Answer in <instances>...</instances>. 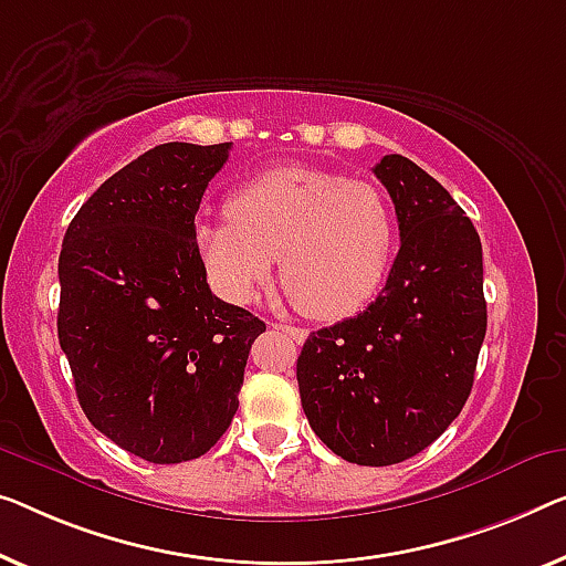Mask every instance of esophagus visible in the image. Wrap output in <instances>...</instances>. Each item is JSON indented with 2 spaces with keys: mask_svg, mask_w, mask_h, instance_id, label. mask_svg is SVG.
<instances>
[{
  "mask_svg": "<svg viewBox=\"0 0 566 566\" xmlns=\"http://www.w3.org/2000/svg\"><path fill=\"white\" fill-rule=\"evenodd\" d=\"M274 331H282L284 335H290L294 343H305L307 331H302V327H294V325H272Z\"/></svg>",
  "mask_w": 566,
  "mask_h": 566,
  "instance_id": "1",
  "label": "esophagus"
}]
</instances>
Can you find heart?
I'll use <instances>...</instances> for the list:
<instances>
[{
  "mask_svg": "<svg viewBox=\"0 0 566 566\" xmlns=\"http://www.w3.org/2000/svg\"><path fill=\"white\" fill-rule=\"evenodd\" d=\"M223 221L200 223L196 249L223 300L249 305L272 280L315 319L353 315L389 269L396 226L389 198L366 180L305 165L274 167L226 200Z\"/></svg>",
  "mask_w": 566,
  "mask_h": 566,
  "instance_id": "obj_1",
  "label": "heart"
}]
</instances>
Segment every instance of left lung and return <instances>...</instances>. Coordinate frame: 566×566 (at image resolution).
<instances>
[{
    "mask_svg": "<svg viewBox=\"0 0 566 566\" xmlns=\"http://www.w3.org/2000/svg\"><path fill=\"white\" fill-rule=\"evenodd\" d=\"M401 249L376 302L312 333L297 358L307 421L337 458L384 468L415 458L465 407L488 327L483 247L432 175L386 155Z\"/></svg>",
    "mask_w": 566,
    "mask_h": 566,
    "instance_id": "1",
    "label": "left lung"
}]
</instances>
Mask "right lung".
I'll use <instances>...</instances> for the list:
<instances>
[{
    "instance_id": "add662e5",
    "label": "right lung",
    "mask_w": 566,
    "mask_h": 566,
    "mask_svg": "<svg viewBox=\"0 0 566 566\" xmlns=\"http://www.w3.org/2000/svg\"><path fill=\"white\" fill-rule=\"evenodd\" d=\"M231 142H167L108 177L67 226L57 340L83 415L157 465L196 460L239 409L266 325L210 292L196 249L202 192Z\"/></svg>"
}]
</instances>
